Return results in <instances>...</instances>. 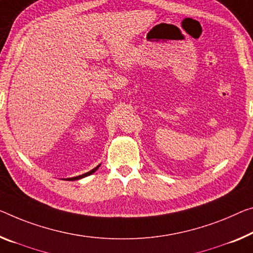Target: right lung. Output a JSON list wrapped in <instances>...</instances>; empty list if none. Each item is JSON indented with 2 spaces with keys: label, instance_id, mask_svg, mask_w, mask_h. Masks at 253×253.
Wrapping results in <instances>:
<instances>
[{
  "label": "right lung",
  "instance_id": "obj_1",
  "mask_svg": "<svg viewBox=\"0 0 253 253\" xmlns=\"http://www.w3.org/2000/svg\"><path fill=\"white\" fill-rule=\"evenodd\" d=\"M99 167V165L97 166V167H95L94 169H91L90 172H88V173H84V174H83V175H79V176H76V177H71V178H68V180H78V178H81V177H84V176H87V175H90V174H92L94 172H96V169H98Z\"/></svg>",
  "mask_w": 253,
  "mask_h": 253
}]
</instances>
